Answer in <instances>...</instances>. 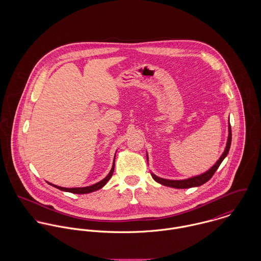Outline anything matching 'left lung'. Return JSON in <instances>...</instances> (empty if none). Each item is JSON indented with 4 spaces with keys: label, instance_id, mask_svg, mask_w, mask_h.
Wrapping results in <instances>:
<instances>
[{
    "label": "left lung",
    "instance_id": "1",
    "mask_svg": "<svg viewBox=\"0 0 261 261\" xmlns=\"http://www.w3.org/2000/svg\"><path fill=\"white\" fill-rule=\"evenodd\" d=\"M231 139H232V133H231V126L229 124V136H228V141H227V146L225 148L222 155L220 156V159L217 161V163L209 170L207 171L206 173L202 174V175H199V176H196V177H193V178H189L187 180H178V181H174V180H166V179H162V178H159L156 177L155 175L151 174V177L152 179L164 185V186L172 187V188H177V189H187V188H192V187H198L205 184L206 182H208L212 177L213 175L215 174V172L217 171V169L219 168V166L221 165L222 161L225 159V156L228 154L229 152V149H230V146H231Z\"/></svg>",
    "mask_w": 261,
    "mask_h": 261
}]
</instances>
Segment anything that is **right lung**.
I'll list each match as a JSON object with an SVG mask.
<instances>
[{
	"mask_svg": "<svg viewBox=\"0 0 261 261\" xmlns=\"http://www.w3.org/2000/svg\"><path fill=\"white\" fill-rule=\"evenodd\" d=\"M114 160H115V156H114ZM113 171H114V163H113V166H112V170L110 172V174L103 179L101 180L100 182L92 185V186L84 187V188H63V187L56 186V185H53V184H50L51 186L55 187L61 191H65V192H70V193H73V194H87V193H91V192H94V191H97L99 190L100 188L105 186L109 180L112 178V174H113Z\"/></svg>",
	"mask_w": 261,
	"mask_h": 261,
	"instance_id": "obj_1",
	"label": "right lung"
}]
</instances>
